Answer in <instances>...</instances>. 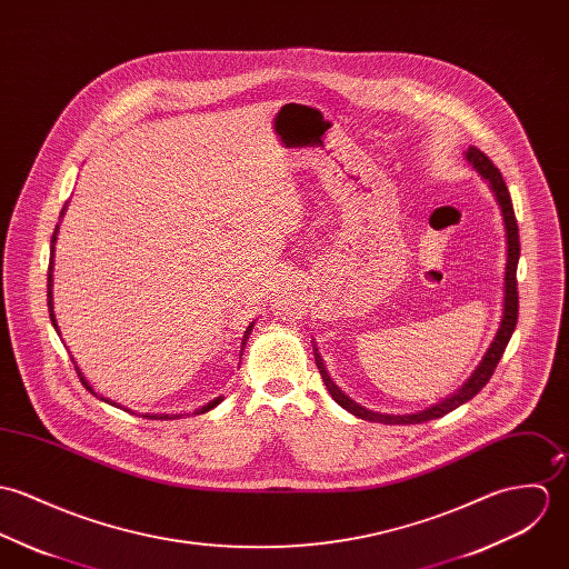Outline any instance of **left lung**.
I'll use <instances>...</instances> for the list:
<instances>
[{
	"label": "left lung",
	"mask_w": 569,
	"mask_h": 569,
	"mask_svg": "<svg viewBox=\"0 0 569 569\" xmlns=\"http://www.w3.org/2000/svg\"><path fill=\"white\" fill-rule=\"evenodd\" d=\"M467 161L491 183V188L496 191V198L502 207V216H505L506 224V240H508V259H506V277H505V316H502V325L498 329V336L496 340L491 342L487 356L482 358L480 367L476 369V373L469 378V381L456 392L451 395L449 399H445L442 403H437L419 415H379V412H371L367 408H362L360 403H356L353 399H349L333 381L327 376L325 367H322V360L320 356H316V367L320 371V378L325 381L329 395L345 408L349 410L351 415L365 419V421H373V423H386V426H403V423H423V421H430V419H439L442 415L456 410L458 406H462L465 401L473 399L485 386L487 381L491 379V376L496 373V367L498 362L502 360L505 356L506 345L515 331V325H517V312H519V292H517V261H519V229H517V220H515V211H512V202H510V193L506 188L505 179L500 174V170L493 166V161L478 148H469L467 150Z\"/></svg>",
	"instance_id": "1"
}]
</instances>
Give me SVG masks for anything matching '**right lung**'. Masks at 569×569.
Wrapping results in <instances>:
<instances>
[{
    "label": "right lung",
    "mask_w": 569,
    "mask_h": 569,
    "mask_svg": "<svg viewBox=\"0 0 569 569\" xmlns=\"http://www.w3.org/2000/svg\"><path fill=\"white\" fill-rule=\"evenodd\" d=\"M57 229H59V227H57ZM54 240H57V231L52 233V254H54ZM50 270H52V259H50ZM50 286H52V272L48 274V308H50V318H52V325H54V329L59 331V327H57V318H54V312H52V292H50ZM251 327H253V325H249V329H247V336L251 333ZM247 336H244V338H247ZM76 371H78V367H76ZM78 376H80V371H78ZM80 381L87 386V390H91V392H93V388L87 383V379L82 378V376H80ZM93 395L98 397V392H93ZM100 399H102V401H109V399H104V397H100ZM218 401H220V399L211 401L207 408H202V412H207V410H211L213 406H218ZM111 406H116V403L111 401ZM146 417H150V415H146ZM174 417H179V415H174ZM174 417H170V415H163V417L154 415V419H174ZM150 419H152V417H150Z\"/></svg>",
    "instance_id": "obj_1"
}]
</instances>
